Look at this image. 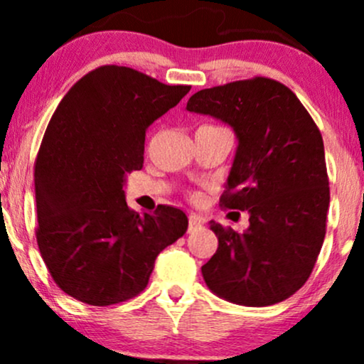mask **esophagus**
<instances>
[{"label":"esophagus","instance_id":"1","mask_svg":"<svg viewBox=\"0 0 364 364\" xmlns=\"http://www.w3.org/2000/svg\"><path fill=\"white\" fill-rule=\"evenodd\" d=\"M203 225L202 220L198 219V217L195 215H190V220H188V232H193L196 229H200Z\"/></svg>","mask_w":364,"mask_h":364}]
</instances>
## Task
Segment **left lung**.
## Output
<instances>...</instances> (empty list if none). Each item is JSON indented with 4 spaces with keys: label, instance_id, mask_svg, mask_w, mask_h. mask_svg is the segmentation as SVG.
I'll list each match as a JSON object with an SVG mask.
<instances>
[{
    "label": "left lung",
    "instance_id": "8db88e82",
    "mask_svg": "<svg viewBox=\"0 0 364 364\" xmlns=\"http://www.w3.org/2000/svg\"><path fill=\"white\" fill-rule=\"evenodd\" d=\"M186 111L232 128L237 147L220 205L250 215L245 232L210 220L219 246L202 267L207 287L241 306L291 298L315 267L330 203L315 121L286 85L263 77L196 92Z\"/></svg>",
    "mask_w": 364,
    "mask_h": 364
}]
</instances>
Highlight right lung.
Returning <instances> with one entry per match:
<instances>
[{
	"instance_id": "add662e5",
	"label": "right lung",
	"mask_w": 364,
	"mask_h": 364,
	"mask_svg": "<svg viewBox=\"0 0 364 364\" xmlns=\"http://www.w3.org/2000/svg\"><path fill=\"white\" fill-rule=\"evenodd\" d=\"M190 92L127 66L80 78L54 111L37 154V245L54 282L92 306L147 287L157 255L186 232L171 205L129 210L127 174L141 169L145 129Z\"/></svg>"
}]
</instances>
